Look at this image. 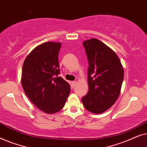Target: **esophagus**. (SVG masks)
Returning a JSON list of instances; mask_svg holds the SVG:
<instances>
[{"label":"esophagus","mask_w":147,"mask_h":147,"mask_svg":"<svg viewBox=\"0 0 147 147\" xmlns=\"http://www.w3.org/2000/svg\"><path fill=\"white\" fill-rule=\"evenodd\" d=\"M76 81L71 82V86H72V87H74V86H75V85H76Z\"/></svg>","instance_id":"34e87169"}]
</instances>
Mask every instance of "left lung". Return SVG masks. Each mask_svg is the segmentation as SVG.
Listing matches in <instances>:
<instances>
[{
	"label": "left lung",
	"mask_w": 147,
	"mask_h": 147,
	"mask_svg": "<svg viewBox=\"0 0 147 147\" xmlns=\"http://www.w3.org/2000/svg\"><path fill=\"white\" fill-rule=\"evenodd\" d=\"M88 65V90L82 98L86 110L92 113H103L115 103L120 95L124 69L113 50L97 39L83 42Z\"/></svg>",
	"instance_id": "1"
}]
</instances>
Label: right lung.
I'll use <instances>...</instances> for the list:
<instances>
[{
  "label": "right lung",
  "mask_w": 147,
  "mask_h": 147,
  "mask_svg": "<svg viewBox=\"0 0 147 147\" xmlns=\"http://www.w3.org/2000/svg\"><path fill=\"white\" fill-rule=\"evenodd\" d=\"M61 43L45 42L32 50L22 68L21 84L34 105L47 114L63 108L70 93L68 82L59 77L58 55Z\"/></svg>",
  "instance_id": "1"
}]
</instances>
